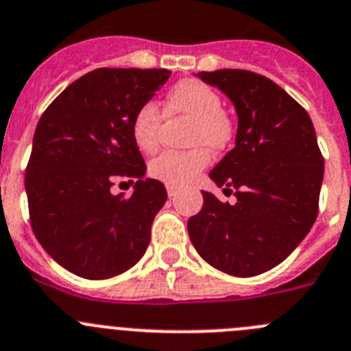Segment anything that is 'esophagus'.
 Segmentation results:
<instances>
[{
  "label": "esophagus",
  "instance_id": "esophagus-1",
  "mask_svg": "<svg viewBox=\"0 0 351 351\" xmlns=\"http://www.w3.org/2000/svg\"><path fill=\"white\" fill-rule=\"evenodd\" d=\"M167 193H169L170 198H173V197H176V195H178V188H176V186L167 184Z\"/></svg>",
  "mask_w": 351,
  "mask_h": 351
}]
</instances>
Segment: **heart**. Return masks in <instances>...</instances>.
Here are the masks:
<instances>
[{"label": "heart", "instance_id": "b5f03b06", "mask_svg": "<svg viewBox=\"0 0 351 351\" xmlns=\"http://www.w3.org/2000/svg\"><path fill=\"white\" fill-rule=\"evenodd\" d=\"M223 99L212 86L200 80H181L167 94L163 112L154 102H144L132 118V137L144 153H154L160 147L163 114L167 118H191L188 143L191 149L165 151L149 163L154 179L170 186H186L200 176L210 163L212 151H221L233 137L231 121L223 111Z\"/></svg>", "mask_w": 351, "mask_h": 351}]
</instances>
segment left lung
<instances>
[{
    "mask_svg": "<svg viewBox=\"0 0 351 351\" xmlns=\"http://www.w3.org/2000/svg\"><path fill=\"white\" fill-rule=\"evenodd\" d=\"M224 92L239 114L234 147L208 176L237 204L202 191L188 233L200 257L233 276L280 265L313 226L324 156L310 114L282 86L245 69L198 73Z\"/></svg>",
    "mask_w": 351,
    "mask_h": 351,
    "instance_id": "left-lung-1",
    "label": "left lung"
}]
</instances>
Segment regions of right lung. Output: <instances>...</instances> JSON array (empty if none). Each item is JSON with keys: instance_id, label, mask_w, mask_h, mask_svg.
<instances>
[{"instance_id": "right-lung-1", "label": "right lung", "mask_w": 351, "mask_h": 351, "mask_svg": "<svg viewBox=\"0 0 351 351\" xmlns=\"http://www.w3.org/2000/svg\"><path fill=\"white\" fill-rule=\"evenodd\" d=\"M169 78L167 69L99 67L41 114L25 167L29 221L41 247L67 271L104 280L146 252L167 191L156 179H144L146 163L130 125ZM121 180L136 182L130 197L110 193Z\"/></svg>"}]
</instances>
